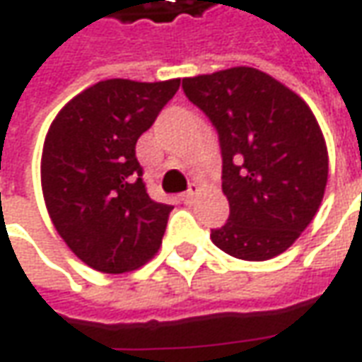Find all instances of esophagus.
<instances>
[{
  "instance_id": "34e87169",
  "label": "esophagus",
  "mask_w": 362,
  "mask_h": 362,
  "mask_svg": "<svg viewBox=\"0 0 362 362\" xmlns=\"http://www.w3.org/2000/svg\"><path fill=\"white\" fill-rule=\"evenodd\" d=\"M197 195H199V187L191 185V187H189V191L181 195V201H183V203H187V205H191V203L195 201Z\"/></svg>"
}]
</instances>
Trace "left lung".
<instances>
[{
  "label": "left lung",
  "instance_id": "1",
  "mask_svg": "<svg viewBox=\"0 0 362 362\" xmlns=\"http://www.w3.org/2000/svg\"><path fill=\"white\" fill-rule=\"evenodd\" d=\"M183 90L221 138L230 216L211 230L214 246L248 262L286 252L313 221L327 185V144L311 108L252 66L187 76Z\"/></svg>",
  "mask_w": 362,
  "mask_h": 362
}]
</instances>
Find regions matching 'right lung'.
Here are the masks:
<instances>
[{
    "label": "right lung",
    "mask_w": 362,
    "mask_h": 362,
    "mask_svg": "<svg viewBox=\"0 0 362 362\" xmlns=\"http://www.w3.org/2000/svg\"><path fill=\"white\" fill-rule=\"evenodd\" d=\"M179 84L100 81L66 102L49 126L41 156L45 206L64 244L94 270H136L161 246L173 206L149 199L136 144Z\"/></svg>",
    "instance_id": "obj_1"
}]
</instances>
